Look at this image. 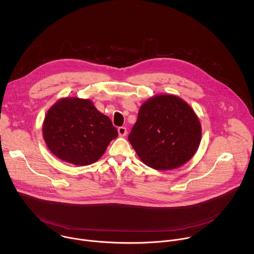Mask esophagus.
I'll use <instances>...</instances> for the list:
<instances>
[{
	"mask_svg": "<svg viewBox=\"0 0 254 254\" xmlns=\"http://www.w3.org/2000/svg\"><path fill=\"white\" fill-rule=\"evenodd\" d=\"M118 134L121 137H124L127 135V129L125 127H119L118 128Z\"/></svg>",
	"mask_w": 254,
	"mask_h": 254,
	"instance_id": "obj_1",
	"label": "esophagus"
}]
</instances>
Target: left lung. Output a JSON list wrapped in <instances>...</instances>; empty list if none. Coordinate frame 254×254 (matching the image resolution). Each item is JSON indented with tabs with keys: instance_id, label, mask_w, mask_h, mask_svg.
<instances>
[{
	"instance_id": "8db88e82",
	"label": "left lung",
	"mask_w": 254,
	"mask_h": 254,
	"mask_svg": "<svg viewBox=\"0 0 254 254\" xmlns=\"http://www.w3.org/2000/svg\"><path fill=\"white\" fill-rule=\"evenodd\" d=\"M200 139L201 126L193 109L173 95L145 102L128 137L140 159L155 170H171L188 162Z\"/></svg>"
}]
</instances>
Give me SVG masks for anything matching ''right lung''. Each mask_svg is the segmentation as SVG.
Here are the masks:
<instances>
[{"mask_svg":"<svg viewBox=\"0 0 254 254\" xmlns=\"http://www.w3.org/2000/svg\"><path fill=\"white\" fill-rule=\"evenodd\" d=\"M118 136L111 120L90 100L64 98L48 110L43 137L60 159L78 166L99 160L109 143Z\"/></svg>","mask_w":254,"mask_h":254,"instance_id":"obj_1","label":"right lung"}]
</instances>
